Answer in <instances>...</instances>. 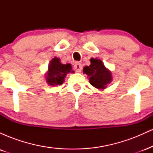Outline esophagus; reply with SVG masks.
Wrapping results in <instances>:
<instances>
[{
    "label": "esophagus",
    "mask_w": 153,
    "mask_h": 153,
    "mask_svg": "<svg viewBox=\"0 0 153 153\" xmlns=\"http://www.w3.org/2000/svg\"><path fill=\"white\" fill-rule=\"evenodd\" d=\"M82 65L80 64V62L75 63V65H74V69L75 70V71L78 72V73H80V72H81V71H82Z\"/></svg>",
    "instance_id": "34e87169"
}]
</instances>
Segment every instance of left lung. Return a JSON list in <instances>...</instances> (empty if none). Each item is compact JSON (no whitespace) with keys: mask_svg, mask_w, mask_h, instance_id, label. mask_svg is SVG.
Here are the masks:
<instances>
[{"mask_svg":"<svg viewBox=\"0 0 153 153\" xmlns=\"http://www.w3.org/2000/svg\"><path fill=\"white\" fill-rule=\"evenodd\" d=\"M90 61V65L83 68V73L88 75L91 85L102 91L112 81L111 72L106 68L101 59L91 58Z\"/></svg>","mask_w":153,"mask_h":153,"instance_id":"8db88e82","label":"left lung"}]
</instances>
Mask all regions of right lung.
<instances>
[{"label": "right lung", "instance_id": "right-lung-1", "mask_svg": "<svg viewBox=\"0 0 153 153\" xmlns=\"http://www.w3.org/2000/svg\"><path fill=\"white\" fill-rule=\"evenodd\" d=\"M74 73L71 64H62L60 59L54 57L50 61L48 70L45 75L46 82L51 86L62 85L65 81L67 74Z\"/></svg>", "mask_w": 153, "mask_h": 153}]
</instances>
